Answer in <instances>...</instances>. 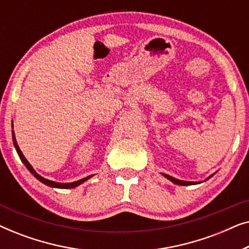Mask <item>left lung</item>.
I'll use <instances>...</instances> for the list:
<instances>
[{
	"label": "left lung",
	"instance_id": "left-lung-1",
	"mask_svg": "<svg viewBox=\"0 0 249 249\" xmlns=\"http://www.w3.org/2000/svg\"><path fill=\"white\" fill-rule=\"evenodd\" d=\"M163 176H164L166 179H169L170 181H172L173 183H176V185H179V186H190V185H196V183H197V182H193V181H183V180L176 179V178H173V177L169 176V175H164V173H163ZM211 177H213V175L210 176L207 179H210ZM207 179H206V180H207ZM198 183H199V182H198Z\"/></svg>",
	"mask_w": 249,
	"mask_h": 249
}]
</instances>
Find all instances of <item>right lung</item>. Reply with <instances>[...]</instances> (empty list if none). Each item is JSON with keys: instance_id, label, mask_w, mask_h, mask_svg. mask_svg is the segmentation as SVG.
Wrapping results in <instances>:
<instances>
[{"instance_id": "obj_1", "label": "right lung", "mask_w": 249, "mask_h": 249, "mask_svg": "<svg viewBox=\"0 0 249 249\" xmlns=\"http://www.w3.org/2000/svg\"><path fill=\"white\" fill-rule=\"evenodd\" d=\"M12 128H13V124H12ZM12 141H13V145H15V147H16V151H17V153H18L19 158H20V160H21V161H22L23 164H25V165H26V168L29 170V172L32 173V175H34V177H35L36 179H38L40 182H43L44 185H46V186H49V187H53V188H62V189L74 188V187L79 186L80 183L85 182V181H86V180H88L89 178H91V177H93V176H88V177H86V178L78 180V181H74V182H68V183H61V182L51 181V180H49V179L43 178L42 176H39L38 173H37V172L35 171V170L33 169V166L29 164V162H28V161H27V159L25 158V155H23V154H22V152L20 151L19 146H18V144H17L16 136H15V131H13V130H12Z\"/></svg>"}]
</instances>
